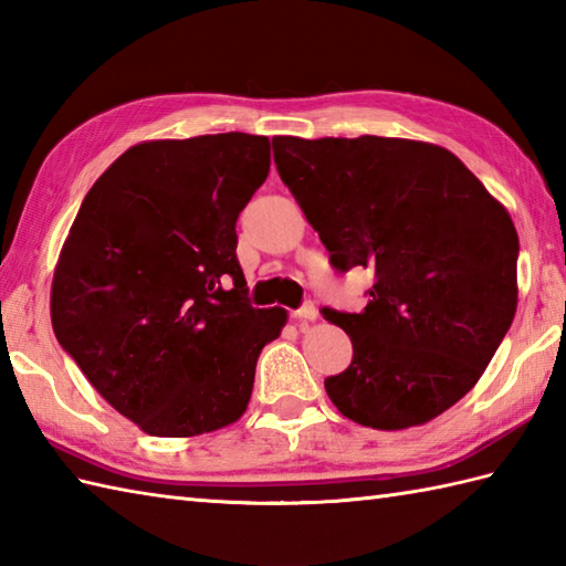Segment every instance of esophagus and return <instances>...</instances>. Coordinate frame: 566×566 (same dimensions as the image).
<instances>
[{
  "instance_id": "34e87169",
  "label": "esophagus",
  "mask_w": 566,
  "mask_h": 566,
  "mask_svg": "<svg viewBox=\"0 0 566 566\" xmlns=\"http://www.w3.org/2000/svg\"><path fill=\"white\" fill-rule=\"evenodd\" d=\"M292 318L298 323V326H304L308 321H316L318 318V308L314 304H304L302 308L292 311Z\"/></svg>"
}]
</instances>
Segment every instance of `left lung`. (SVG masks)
Here are the masks:
<instances>
[{"label":"left lung","instance_id":"obj_1","mask_svg":"<svg viewBox=\"0 0 566 566\" xmlns=\"http://www.w3.org/2000/svg\"><path fill=\"white\" fill-rule=\"evenodd\" d=\"M272 148L333 268L375 272L359 314L323 308L353 340L331 401L377 430L438 418L484 375L518 308L506 207L432 143L274 136Z\"/></svg>","mask_w":566,"mask_h":566}]
</instances>
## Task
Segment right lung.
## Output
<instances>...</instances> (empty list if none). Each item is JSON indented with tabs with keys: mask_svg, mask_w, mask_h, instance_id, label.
<instances>
[{
	"mask_svg": "<svg viewBox=\"0 0 566 566\" xmlns=\"http://www.w3.org/2000/svg\"><path fill=\"white\" fill-rule=\"evenodd\" d=\"M270 172V138L146 140L114 160L70 226L51 286L57 343L118 413L195 438L245 413L286 311L252 308L235 221Z\"/></svg>",
	"mask_w": 566,
	"mask_h": 566,
	"instance_id": "right-lung-1",
	"label": "right lung"
}]
</instances>
